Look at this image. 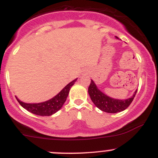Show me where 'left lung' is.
Listing matches in <instances>:
<instances>
[{"label": "left lung", "mask_w": 158, "mask_h": 158, "mask_svg": "<svg viewBox=\"0 0 158 158\" xmlns=\"http://www.w3.org/2000/svg\"><path fill=\"white\" fill-rule=\"evenodd\" d=\"M116 38L117 39V37ZM136 92L137 90L134 92L133 95L131 98L125 100H119L109 97L99 90L93 80H91L90 85L89 87V96L94 105L101 110L110 114H116L127 109L133 101Z\"/></svg>", "instance_id": "1"}]
</instances>
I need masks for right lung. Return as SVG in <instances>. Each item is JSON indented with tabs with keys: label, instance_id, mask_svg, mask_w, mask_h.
I'll return each instance as SVG.
<instances>
[{
	"label": "right lung",
	"instance_id": "1",
	"mask_svg": "<svg viewBox=\"0 0 158 158\" xmlns=\"http://www.w3.org/2000/svg\"><path fill=\"white\" fill-rule=\"evenodd\" d=\"M76 80H77V79H74L73 81L69 82L58 93L57 95L54 96V98H52L48 101H44V102L29 104V103H25L23 101H21L19 99L17 98V97H16V100L18 101V102L19 103V104L23 108L27 110L28 111L35 114V115L51 116L57 112L63 107L66 100V98L69 94L71 87L73 85Z\"/></svg>",
	"mask_w": 158,
	"mask_h": 158
}]
</instances>
